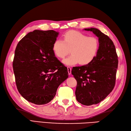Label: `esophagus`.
<instances>
[{"label":"esophagus","instance_id":"1","mask_svg":"<svg viewBox=\"0 0 131 131\" xmlns=\"http://www.w3.org/2000/svg\"><path fill=\"white\" fill-rule=\"evenodd\" d=\"M68 70L69 75H71V68H70V67H68Z\"/></svg>","mask_w":131,"mask_h":131}]
</instances>
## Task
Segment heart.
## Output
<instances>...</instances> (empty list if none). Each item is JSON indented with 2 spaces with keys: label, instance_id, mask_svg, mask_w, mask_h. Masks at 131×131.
Returning a JSON list of instances; mask_svg holds the SVG:
<instances>
[{
  "label": "heart",
  "instance_id": "heart-1",
  "mask_svg": "<svg viewBox=\"0 0 131 131\" xmlns=\"http://www.w3.org/2000/svg\"><path fill=\"white\" fill-rule=\"evenodd\" d=\"M99 48L98 40L76 31H69L63 35V41L56 40L52 46L55 54L63 59L70 52L71 55L63 60L67 65H86L94 59Z\"/></svg>",
  "mask_w": 131,
  "mask_h": 131
}]
</instances>
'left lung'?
I'll return each instance as SVG.
<instances>
[{
  "instance_id": "8db88e82",
  "label": "left lung",
  "mask_w": 131,
  "mask_h": 131,
  "mask_svg": "<svg viewBox=\"0 0 131 131\" xmlns=\"http://www.w3.org/2000/svg\"><path fill=\"white\" fill-rule=\"evenodd\" d=\"M99 38L97 55L88 64L73 67L71 73L77 81L76 100L83 105H96L112 92L116 82L118 56L109 37L96 28L85 29Z\"/></svg>"
}]
</instances>
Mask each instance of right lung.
<instances>
[{
  "label": "right lung",
  "mask_w": 131,
  "mask_h": 131,
  "mask_svg": "<svg viewBox=\"0 0 131 131\" xmlns=\"http://www.w3.org/2000/svg\"><path fill=\"white\" fill-rule=\"evenodd\" d=\"M59 32L35 30L20 40L13 68L19 92L28 101L45 105L68 78L66 67L57 59L52 46Z\"/></svg>",
  "instance_id": "1"
}]
</instances>
